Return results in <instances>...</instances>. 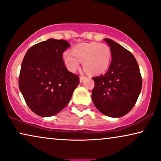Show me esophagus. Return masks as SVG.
<instances>
[{
	"label": "esophagus",
	"mask_w": 161,
	"mask_h": 161,
	"mask_svg": "<svg viewBox=\"0 0 161 161\" xmlns=\"http://www.w3.org/2000/svg\"><path fill=\"white\" fill-rule=\"evenodd\" d=\"M86 79V77L84 76H81L80 77H79V82H80L81 83H82L83 81L85 80V79Z\"/></svg>",
	"instance_id": "obj_1"
}]
</instances>
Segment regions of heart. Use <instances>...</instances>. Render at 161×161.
Segmentation results:
<instances>
[{"label":"heart","instance_id":"1","mask_svg":"<svg viewBox=\"0 0 161 161\" xmlns=\"http://www.w3.org/2000/svg\"><path fill=\"white\" fill-rule=\"evenodd\" d=\"M112 53L108 45L98 42H83L76 45L72 52L65 51L64 63L70 71L74 72L83 62L84 69L91 75L103 74L110 67Z\"/></svg>","mask_w":161,"mask_h":161}]
</instances>
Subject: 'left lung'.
I'll use <instances>...</instances> for the list:
<instances>
[{
	"label": "left lung",
	"instance_id": "left-lung-1",
	"mask_svg": "<svg viewBox=\"0 0 161 161\" xmlns=\"http://www.w3.org/2000/svg\"><path fill=\"white\" fill-rule=\"evenodd\" d=\"M111 50L112 61L104 75L93 77L92 100L104 115L120 118L135 106L142 87L139 66L131 52L113 40L104 39Z\"/></svg>",
	"mask_w": 161,
	"mask_h": 161
}]
</instances>
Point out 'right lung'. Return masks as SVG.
Returning a JSON list of instances; mask_svg holds the SVG:
<instances>
[{"instance_id": "add662e5", "label": "right lung", "mask_w": 161, "mask_h": 161, "mask_svg": "<svg viewBox=\"0 0 161 161\" xmlns=\"http://www.w3.org/2000/svg\"><path fill=\"white\" fill-rule=\"evenodd\" d=\"M70 43L48 39L31 47L25 53L19 76V88L29 108L40 116L54 115L67 106L79 83L68 71L63 53Z\"/></svg>"}]
</instances>
